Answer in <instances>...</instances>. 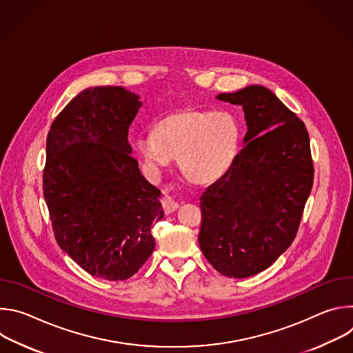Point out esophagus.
<instances>
[{"mask_svg": "<svg viewBox=\"0 0 353 353\" xmlns=\"http://www.w3.org/2000/svg\"><path fill=\"white\" fill-rule=\"evenodd\" d=\"M162 207H163V210H165V212L166 214H173L176 210H179V203H176V201L172 198V196H169V195H165L163 198H162Z\"/></svg>", "mask_w": 353, "mask_h": 353, "instance_id": "esophagus-1", "label": "esophagus"}]
</instances>
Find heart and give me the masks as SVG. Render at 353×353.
I'll return each instance as SVG.
<instances>
[{
	"instance_id": "b5f03b06",
	"label": "heart",
	"mask_w": 353,
	"mask_h": 353,
	"mask_svg": "<svg viewBox=\"0 0 353 353\" xmlns=\"http://www.w3.org/2000/svg\"><path fill=\"white\" fill-rule=\"evenodd\" d=\"M241 135V123L233 112L185 109L159 120L155 132L139 134L135 148L150 172L159 173L177 157L188 179L211 184L237 161Z\"/></svg>"
}]
</instances>
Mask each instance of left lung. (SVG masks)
Returning <instances> with one entry per match:
<instances>
[{"label":"left lung","mask_w":353,"mask_h":353,"mask_svg":"<svg viewBox=\"0 0 353 353\" xmlns=\"http://www.w3.org/2000/svg\"><path fill=\"white\" fill-rule=\"evenodd\" d=\"M216 99L243 108L247 132L232 169L199 198L198 243L218 272L248 278L271 267L296 236L313 187L309 132L265 86Z\"/></svg>","instance_id":"8db88e82"}]
</instances>
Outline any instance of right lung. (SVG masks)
<instances>
[{"label":"right lung","instance_id":"right-lung-1","mask_svg":"<svg viewBox=\"0 0 353 353\" xmlns=\"http://www.w3.org/2000/svg\"><path fill=\"white\" fill-rule=\"evenodd\" d=\"M142 102L123 86H90L56 117L46 142L44 199L60 248L88 274L124 281L155 250L161 191L131 157Z\"/></svg>","mask_w":353,"mask_h":353}]
</instances>
